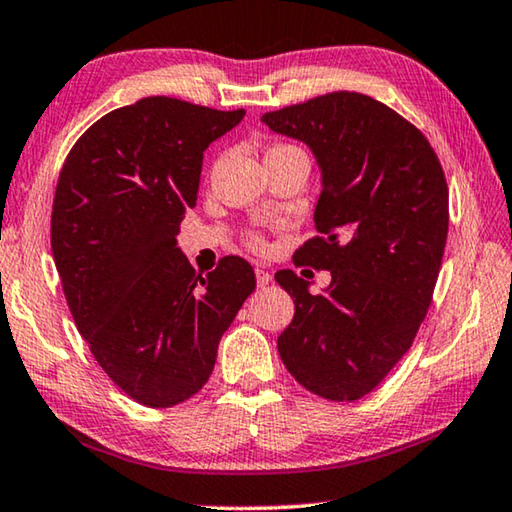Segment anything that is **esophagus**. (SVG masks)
Returning <instances> with one entry per match:
<instances>
[{"label":"esophagus","mask_w":512,"mask_h":512,"mask_svg":"<svg viewBox=\"0 0 512 512\" xmlns=\"http://www.w3.org/2000/svg\"><path fill=\"white\" fill-rule=\"evenodd\" d=\"M272 281V274L270 272H267V270H263V267H256V283H258V286H267V283H270Z\"/></svg>","instance_id":"1"}]
</instances>
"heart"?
Instances as JSON below:
<instances>
[{"instance_id": "1", "label": "heart", "mask_w": 512, "mask_h": 512, "mask_svg": "<svg viewBox=\"0 0 512 512\" xmlns=\"http://www.w3.org/2000/svg\"><path fill=\"white\" fill-rule=\"evenodd\" d=\"M251 245H254L256 249L263 247V240H261V238H251Z\"/></svg>"}]
</instances>
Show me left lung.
Listing matches in <instances>:
<instances>
[{
    "instance_id": "left-lung-1",
    "label": "left lung",
    "mask_w": 512,
    "mask_h": 512,
    "mask_svg": "<svg viewBox=\"0 0 512 512\" xmlns=\"http://www.w3.org/2000/svg\"><path fill=\"white\" fill-rule=\"evenodd\" d=\"M261 121L316 157L320 238L295 256L332 272L320 295L293 270L274 274L295 302L281 361L316 396L357 400L410 350L428 313L448 233L442 164L421 130L364 93H327Z\"/></svg>"
}]
</instances>
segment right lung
<instances>
[{
  "label": "right lung",
  "instance_id": "add662e5",
  "mask_svg": "<svg viewBox=\"0 0 512 512\" xmlns=\"http://www.w3.org/2000/svg\"><path fill=\"white\" fill-rule=\"evenodd\" d=\"M151 96L114 109L70 148L52 206V256L75 325L116 387L146 407L192 398L256 288L240 256L206 277L176 245L203 151L242 121Z\"/></svg>",
  "mask_w": 512,
  "mask_h": 512
}]
</instances>
